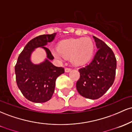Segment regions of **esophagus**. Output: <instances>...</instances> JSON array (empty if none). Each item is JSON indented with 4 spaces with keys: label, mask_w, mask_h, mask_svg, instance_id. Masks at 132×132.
I'll list each match as a JSON object with an SVG mask.
<instances>
[{
    "label": "esophagus",
    "mask_w": 132,
    "mask_h": 132,
    "mask_svg": "<svg viewBox=\"0 0 132 132\" xmlns=\"http://www.w3.org/2000/svg\"><path fill=\"white\" fill-rule=\"evenodd\" d=\"M71 71V68H65V72H69V71Z\"/></svg>",
    "instance_id": "34e87169"
}]
</instances>
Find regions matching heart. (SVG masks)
<instances>
[{"instance_id": "1", "label": "heart", "mask_w": 132, "mask_h": 132, "mask_svg": "<svg viewBox=\"0 0 132 132\" xmlns=\"http://www.w3.org/2000/svg\"><path fill=\"white\" fill-rule=\"evenodd\" d=\"M94 51V45L89 38L68 39L60 42L57 48H52L53 56L59 60L69 58L77 66L90 61Z\"/></svg>"}]
</instances>
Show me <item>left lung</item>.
I'll return each mask as SVG.
<instances>
[{
  "mask_svg": "<svg viewBox=\"0 0 132 132\" xmlns=\"http://www.w3.org/2000/svg\"><path fill=\"white\" fill-rule=\"evenodd\" d=\"M98 50L92 61L79 69L76 88L82 96L90 99L102 97L114 82L117 61L114 53L103 41L93 36Z\"/></svg>",
  "mask_w": 132,
  "mask_h": 132,
  "instance_id": "obj_1",
  "label": "left lung"
}]
</instances>
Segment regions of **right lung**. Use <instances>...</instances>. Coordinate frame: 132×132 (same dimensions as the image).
I'll list each match as a JSON object with an SVG mask.
<instances>
[{
  "label": "right lung",
  "instance_id": "right-lung-1",
  "mask_svg": "<svg viewBox=\"0 0 132 132\" xmlns=\"http://www.w3.org/2000/svg\"><path fill=\"white\" fill-rule=\"evenodd\" d=\"M56 35H42L30 40L20 54L15 66L18 87L24 97L33 102L49 101L54 93L56 79L64 72V68L51 63L54 57L45 46L54 40ZM40 47L46 51L47 58L40 64H34L31 61V54Z\"/></svg>",
  "mask_w": 132,
  "mask_h": 132
}]
</instances>
